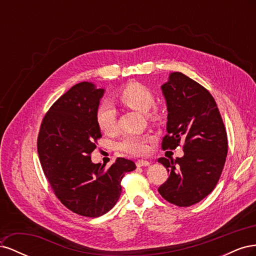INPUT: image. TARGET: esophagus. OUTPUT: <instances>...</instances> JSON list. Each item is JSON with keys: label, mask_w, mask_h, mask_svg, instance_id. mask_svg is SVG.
I'll return each instance as SVG.
<instances>
[{"label": "esophagus", "mask_w": 256, "mask_h": 256, "mask_svg": "<svg viewBox=\"0 0 256 256\" xmlns=\"http://www.w3.org/2000/svg\"><path fill=\"white\" fill-rule=\"evenodd\" d=\"M136 166L138 168L147 166H150V162L147 161V160H138V161L136 162Z\"/></svg>", "instance_id": "34e87169"}]
</instances>
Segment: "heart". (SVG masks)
<instances>
[{"label":"heart","mask_w":256,"mask_h":256,"mask_svg":"<svg viewBox=\"0 0 256 256\" xmlns=\"http://www.w3.org/2000/svg\"><path fill=\"white\" fill-rule=\"evenodd\" d=\"M116 98L124 106L141 113H147V118L152 122H159L164 111L159 106L154 104L152 92L140 82H129L118 92ZM98 128L106 134H111L116 130V113L109 104H102L95 113ZM148 134H128L118 143V150L132 156H140L147 150V143L150 141Z\"/></svg>","instance_id":"b5f03b06"}]
</instances>
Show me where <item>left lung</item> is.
Returning <instances> with one entry per match:
<instances>
[{
  "label": "left lung",
  "instance_id": "obj_1",
  "mask_svg": "<svg viewBox=\"0 0 256 256\" xmlns=\"http://www.w3.org/2000/svg\"><path fill=\"white\" fill-rule=\"evenodd\" d=\"M161 88L168 111L161 147L175 150L182 143L184 156L158 159L170 174L158 191L168 203L188 207L218 182L228 154L226 130L210 92L189 76L173 72Z\"/></svg>",
  "mask_w": 256,
  "mask_h": 256
}]
</instances>
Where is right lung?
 Wrapping results in <instances>:
<instances>
[{
	"instance_id": "right-lung-1",
	"label": "right lung",
	"mask_w": 256,
	"mask_h": 256,
	"mask_svg": "<svg viewBox=\"0 0 256 256\" xmlns=\"http://www.w3.org/2000/svg\"><path fill=\"white\" fill-rule=\"evenodd\" d=\"M104 92L88 82L76 84L46 113L37 138L40 164L54 194L69 210L90 218L113 208L124 175L136 168L125 158L109 168L90 160L102 138L95 113Z\"/></svg>"
}]
</instances>
